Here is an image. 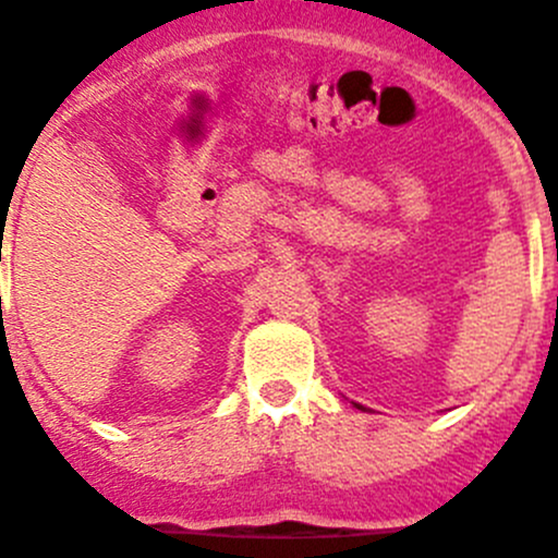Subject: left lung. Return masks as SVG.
Returning a JSON list of instances; mask_svg holds the SVG:
<instances>
[{
  "mask_svg": "<svg viewBox=\"0 0 558 558\" xmlns=\"http://www.w3.org/2000/svg\"><path fill=\"white\" fill-rule=\"evenodd\" d=\"M354 405H357V402H354ZM357 408H360V410H363V405H357Z\"/></svg>",
  "mask_w": 558,
  "mask_h": 558,
  "instance_id": "1",
  "label": "left lung"
}]
</instances>
